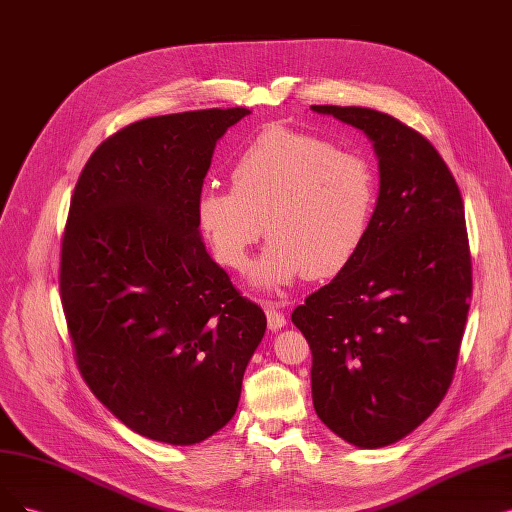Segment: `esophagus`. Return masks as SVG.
Listing matches in <instances>:
<instances>
[{
	"mask_svg": "<svg viewBox=\"0 0 512 512\" xmlns=\"http://www.w3.org/2000/svg\"><path fill=\"white\" fill-rule=\"evenodd\" d=\"M264 309H267V319H269V327L273 332L281 330L285 325V313L279 309L277 302H267L264 304Z\"/></svg>",
	"mask_w": 512,
	"mask_h": 512,
	"instance_id": "obj_1",
	"label": "esophagus"
}]
</instances>
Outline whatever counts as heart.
<instances>
[{"mask_svg": "<svg viewBox=\"0 0 512 512\" xmlns=\"http://www.w3.org/2000/svg\"><path fill=\"white\" fill-rule=\"evenodd\" d=\"M231 182L201 189L197 222L216 258L233 269L248 262L267 229L271 241L252 273L264 288L304 273H340L365 243L378 201L370 161L290 128H269L245 142L231 161Z\"/></svg>", "mask_w": 512, "mask_h": 512, "instance_id": "b5f03b06", "label": "heart"}]
</instances>
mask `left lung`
I'll return each mask as SVG.
<instances>
[{"label":"left lung","instance_id":"8db88e82","mask_svg":"<svg viewBox=\"0 0 512 512\" xmlns=\"http://www.w3.org/2000/svg\"><path fill=\"white\" fill-rule=\"evenodd\" d=\"M363 130L380 159V195L359 254L296 306L311 346L317 416L357 447L410 435L454 380L473 296L464 203L431 140L397 117L313 105Z\"/></svg>","mask_w":512,"mask_h":512}]
</instances>
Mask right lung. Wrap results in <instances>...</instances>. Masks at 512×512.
<instances>
[{
	"label": "right lung",
	"mask_w": 512,
	"mask_h": 512,
	"mask_svg": "<svg viewBox=\"0 0 512 512\" xmlns=\"http://www.w3.org/2000/svg\"><path fill=\"white\" fill-rule=\"evenodd\" d=\"M250 111L136 121L81 170L60 241V302L75 363L134 433L193 445L227 424L267 315L199 235L216 140Z\"/></svg>",
	"instance_id": "right-lung-1"
}]
</instances>
